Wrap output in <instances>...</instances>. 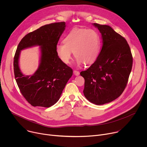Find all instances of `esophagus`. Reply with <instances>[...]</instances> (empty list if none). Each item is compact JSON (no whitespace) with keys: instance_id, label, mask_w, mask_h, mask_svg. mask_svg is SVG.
Wrapping results in <instances>:
<instances>
[{"instance_id":"34e87169","label":"esophagus","mask_w":147,"mask_h":147,"mask_svg":"<svg viewBox=\"0 0 147 147\" xmlns=\"http://www.w3.org/2000/svg\"><path fill=\"white\" fill-rule=\"evenodd\" d=\"M73 73L75 76H79L80 75V72L77 70H74L73 71Z\"/></svg>"}]
</instances>
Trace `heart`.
Wrapping results in <instances>:
<instances>
[{
	"mask_svg": "<svg viewBox=\"0 0 147 147\" xmlns=\"http://www.w3.org/2000/svg\"><path fill=\"white\" fill-rule=\"evenodd\" d=\"M63 43L56 45V52L59 59L65 64L70 63L71 52L78 65L91 64L99 54L100 37L94 30L74 28L66 36Z\"/></svg>",
	"mask_w": 147,
	"mask_h": 147,
	"instance_id": "b5f03b06",
	"label": "heart"
}]
</instances>
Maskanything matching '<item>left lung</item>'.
<instances>
[{"instance_id": "obj_1", "label": "left lung", "mask_w": 147, "mask_h": 147, "mask_svg": "<svg viewBox=\"0 0 147 147\" xmlns=\"http://www.w3.org/2000/svg\"><path fill=\"white\" fill-rule=\"evenodd\" d=\"M102 35V47L94 63L80 75L85 80L83 92L98 105L111 102L124 91L133 65L127 40L107 25L94 23Z\"/></svg>"}]
</instances>
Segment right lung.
<instances>
[{
    "label": "right lung",
    "mask_w": 147,
    "mask_h": 147,
    "mask_svg": "<svg viewBox=\"0 0 147 147\" xmlns=\"http://www.w3.org/2000/svg\"><path fill=\"white\" fill-rule=\"evenodd\" d=\"M65 27V22L42 26L27 34L17 47L13 63L15 78L21 93L33 107L49 108L53 105L73 75L71 68L59 59L56 52ZM35 46L40 47V65L34 74L26 76L19 67L20 52Z\"/></svg>",
    "instance_id": "1"
}]
</instances>
